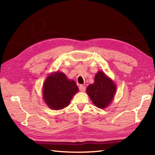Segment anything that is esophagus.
Wrapping results in <instances>:
<instances>
[{
    "label": "esophagus",
    "instance_id": "34e87169",
    "mask_svg": "<svg viewBox=\"0 0 155 155\" xmlns=\"http://www.w3.org/2000/svg\"><path fill=\"white\" fill-rule=\"evenodd\" d=\"M79 90L81 92H84V91H85V90H86V87L83 86V84H81L79 86Z\"/></svg>",
    "mask_w": 155,
    "mask_h": 155
}]
</instances>
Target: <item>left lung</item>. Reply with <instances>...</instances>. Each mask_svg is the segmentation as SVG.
Returning a JSON list of instances; mask_svg holds the SVG:
<instances>
[{
  "instance_id": "left-lung-1",
  "label": "left lung",
  "mask_w": 155,
  "mask_h": 155,
  "mask_svg": "<svg viewBox=\"0 0 155 155\" xmlns=\"http://www.w3.org/2000/svg\"><path fill=\"white\" fill-rule=\"evenodd\" d=\"M116 90L113 81L103 71H98L94 77V83L87 87V93L95 106L104 108L113 100Z\"/></svg>"
}]
</instances>
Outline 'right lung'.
Here are the masks:
<instances>
[{
  "mask_svg": "<svg viewBox=\"0 0 155 155\" xmlns=\"http://www.w3.org/2000/svg\"><path fill=\"white\" fill-rule=\"evenodd\" d=\"M78 88L73 80H69L62 72L52 73L43 84V98L46 104L53 110L67 107Z\"/></svg>",
  "mask_w": 155,
  "mask_h": 155,
  "instance_id": "1",
  "label": "right lung"
}]
</instances>
